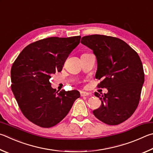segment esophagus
<instances>
[{
	"instance_id": "1",
	"label": "esophagus",
	"mask_w": 153,
	"mask_h": 153,
	"mask_svg": "<svg viewBox=\"0 0 153 153\" xmlns=\"http://www.w3.org/2000/svg\"><path fill=\"white\" fill-rule=\"evenodd\" d=\"M81 97H86V96L89 95V93L87 92H85V91H81Z\"/></svg>"
}]
</instances>
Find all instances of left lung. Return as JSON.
Masks as SVG:
<instances>
[{"label":"left lung","mask_w":153,"mask_h":153,"mask_svg":"<svg viewBox=\"0 0 153 153\" xmlns=\"http://www.w3.org/2000/svg\"><path fill=\"white\" fill-rule=\"evenodd\" d=\"M81 44L93 50L97 62L95 78L101 80L99 88L108 93L100 95V108L94 116L108 125H117L128 120L137 108L144 81L143 64L129 45L117 37L91 35L84 36Z\"/></svg>","instance_id":"obj_1"}]
</instances>
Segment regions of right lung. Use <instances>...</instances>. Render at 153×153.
Wrapping results in <instances>:
<instances>
[{"label":"right lung","instance_id":"add662e5","mask_svg":"<svg viewBox=\"0 0 153 153\" xmlns=\"http://www.w3.org/2000/svg\"><path fill=\"white\" fill-rule=\"evenodd\" d=\"M81 36L51 37L31 43L22 50L10 71L11 89L27 119L42 128L58 124L80 97L76 90L56 92L49 80L60 72Z\"/></svg>","mask_w":153,"mask_h":153}]
</instances>
